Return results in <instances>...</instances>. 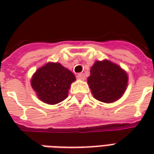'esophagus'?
Segmentation results:
<instances>
[{
	"label": "esophagus",
	"instance_id": "34e87169",
	"mask_svg": "<svg viewBox=\"0 0 154 154\" xmlns=\"http://www.w3.org/2000/svg\"><path fill=\"white\" fill-rule=\"evenodd\" d=\"M77 79H79V80H85L86 79V77H85V75L83 73H79L77 76Z\"/></svg>",
	"mask_w": 154,
	"mask_h": 154
}]
</instances>
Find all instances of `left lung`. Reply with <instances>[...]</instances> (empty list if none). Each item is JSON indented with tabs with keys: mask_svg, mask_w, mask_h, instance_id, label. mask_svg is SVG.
I'll return each instance as SVG.
<instances>
[{
	"mask_svg": "<svg viewBox=\"0 0 154 154\" xmlns=\"http://www.w3.org/2000/svg\"><path fill=\"white\" fill-rule=\"evenodd\" d=\"M87 84L95 99L113 103L121 98L128 86V74L118 64L107 59L97 61L91 67Z\"/></svg>",
	"mask_w": 154,
	"mask_h": 154,
	"instance_id": "obj_1",
	"label": "left lung"
}]
</instances>
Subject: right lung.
Instances as JSON below:
<instances>
[{"label":"right lung","mask_w":154,"mask_h":154,"mask_svg":"<svg viewBox=\"0 0 154 154\" xmlns=\"http://www.w3.org/2000/svg\"><path fill=\"white\" fill-rule=\"evenodd\" d=\"M74 74L59 63H47L36 70L31 78V87L41 101L55 105L67 97Z\"/></svg>","instance_id":"obj_1"}]
</instances>
